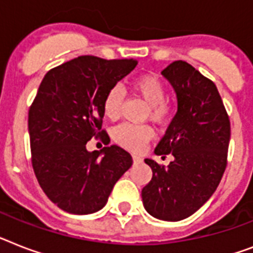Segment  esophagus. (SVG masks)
<instances>
[{
    "label": "esophagus",
    "mask_w": 253,
    "mask_h": 253,
    "mask_svg": "<svg viewBox=\"0 0 253 253\" xmlns=\"http://www.w3.org/2000/svg\"><path fill=\"white\" fill-rule=\"evenodd\" d=\"M132 161H133V164H140L143 160H141L139 156H132Z\"/></svg>",
    "instance_id": "esophagus-1"
}]
</instances>
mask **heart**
Returning a JSON list of instances; mask_svg holds the SVG:
<instances>
[{
  "label": "heart",
  "mask_w": 253,
  "mask_h": 253,
  "mask_svg": "<svg viewBox=\"0 0 253 253\" xmlns=\"http://www.w3.org/2000/svg\"><path fill=\"white\" fill-rule=\"evenodd\" d=\"M132 91L143 98L149 105V117L152 121L157 123L165 122L173 112V106L166 100V87L164 82L153 74H144L135 78L131 82ZM122 88L120 85H113L106 92L102 108L105 116L110 120H117L121 114L123 104ZM153 132L148 126H133V125H121L114 130L113 137L114 140L128 151L140 152Z\"/></svg>",
  "instance_id": "b5f03b06"
}]
</instances>
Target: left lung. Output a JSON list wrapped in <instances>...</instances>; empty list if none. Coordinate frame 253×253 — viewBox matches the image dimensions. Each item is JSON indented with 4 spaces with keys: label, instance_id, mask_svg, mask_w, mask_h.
Returning a JSON list of instances; mask_svg holds the SVG:
<instances>
[{
    "label": "left lung",
    "instance_id": "left-lung-1",
    "mask_svg": "<svg viewBox=\"0 0 253 253\" xmlns=\"http://www.w3.org/2000/svg\"><path fill=\"white\" fill-rule=\"evenodd\" d=\"M162 75L176 94V113L155 153H171L169 165L145 159L152 179L141 190L145 211L162 221H180L209 200L226 169L230 121L215 84L184 61Z\"/></svg>",
    "mask_w": 253,
    "mask_h": 253
}]
</instances>
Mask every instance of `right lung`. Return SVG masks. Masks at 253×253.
Segmentation results:
<instances>
[{
	"instance_id": "obj_1",
	"label": "right lung",
	"mask_w": 253,
	"mask_h": 253,
	"mask_svg": "<svg viewBox=\"0 0 253 253\" xmlns=\"http://www.w3.org/2000/svg\"><path fill=\"white\" fill-rule=\"evenodd\" d=\"M137 65L130 59L82 55L46 73L28 112L32 166L45 195L73 214H91L105 207L113 187L132 165L118 145L87 151L101 135L106 92ZM110 141V140H108Z\"/></svg>"
}]
</instances>
